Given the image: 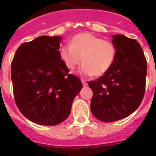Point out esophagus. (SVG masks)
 <instances>
[{
    "instance_id": "esophagus-1",
    "label": "esophagus",
    "mask_w": 156,
    "mask_h": 156,
    "mask_svg": "<svg viewBox=\"0 0 156 156\" xmlns=\"http://www.w3.org/2000/svg\"><path fill=\"white\" fill-rule=\"evenodd\" d=\"M81 82H82V84H83V86H84V87H86V86H87L88 85V84L87 82H86V81L85 80H84V79H81Z\"/></svg>"
}]
</instances>
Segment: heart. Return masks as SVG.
<instances>
[{"label":"heart","instance_id":"1","mask_svg":"<svg viewBox=\"0 0 156 156\" xmlns=\"http://www.w3.org/2000/svg\"><path fill=\"white\" fill-rule=\"evenodd\" d=\"M116 49L108 41H105L89 32L81 33L72 37L70 45H62L59 49L60 58L70 71L79 69L84 76H100L107 72L115 58Z\"/></svg>","mask_w":156,"mask_h":156}]
</instances>
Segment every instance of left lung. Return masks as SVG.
<instances>
[{
  "mask_svg": "<svg viewBox=\"0 0 156 156\" xmlns=\"http://www.w3.org/2000/svg\"><path fill=\"white\" fill-rule=\"evenodd\" d=\"M115 58L107 72L88 82L93 90L90 109L99 120L125 119L140 105L146 88L147 62L140 44L122 34L113 35Z\"/></svg>",
  "mask_w": 156,
  "mask_h": 156,
  "instance_id": "1",
  "label": "left lung"
}]
</instances>
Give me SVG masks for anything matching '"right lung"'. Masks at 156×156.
Returning a JSON list of instances; mask_svg holds the SVG:
<instances>
[{
	"mask_svg": "<svg viewBox=\"0 0 156 156\" xmlns=\"http://www.w3.org/2000/svg\"><path fill=\"white\" fill-rule=\"evenodd\" d=\"M58 36H41L19 47L11 63L14 100L29 120L41 125H58L70 115L74 99L82 88L78 76L59 55Z\"/></svg>",
	"mask_w": 156,
	"mask_h": 156,
	"instance_id": "1",
	"label": "right lung"
}]
</instances>
